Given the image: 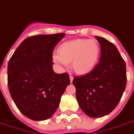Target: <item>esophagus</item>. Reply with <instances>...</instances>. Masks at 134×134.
Here are the masks:
<instances>
[{
  "label": "esophagus",
  "instance_id": "1",
  "mask_svg": "<svg viewBox=\"0 0 134 134\" xmlns=\"http://www.w3.org/2000/svg\"><path fill=\"white\" fill-rule=\"evenodd\" d=\"M73 79H74V77H73V76H72V75H70V82H71V83H72Z\"/></svg>",
  "mask_w": 134,
  "mask_h": 134
}]
</instances>
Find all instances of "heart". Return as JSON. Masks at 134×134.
I'll return each instance as SVG.
<instances>
[{
    "instance_id": "b5f03b06",
    "label": "heart",
    "mask_w": 134,
    "mask_h": 134,
    "mask_svg": "<svg viewBox=\"0 0 134 134\" xmlns=\"http://www.w3.org/2000/svg\"><path fill=\"white\" fill-rule=\"evenodd\" d=\"M58 53L53 54V62L67 67L72 62V68L78 75H85L95 67L100 54V47L94 40L78 39L62 43Z\"/></svg>"
}]
</instances>
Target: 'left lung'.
I'll return each instance as SVG.
<instances>
[{"label":"left lung","mask_w":134,"mask_h":134,"mask_svg":"<svg viewBox=\"0 0 134 134\" xmlns=\"http://www.w3.org/2000/svg\"><path fill=\"white\" fill-rule=\"evenodd\" d=\"M95 37L101 47L99 62L89 73L75 77L72 83L82 111L90 117L100 118L119 102L126 85V67L114 44L102 37Z\"/></svg>","instance_id":"obj_1"}]
</instances>
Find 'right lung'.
Returning a JSON list of instances; mask_svg holds the SVG:
<instances>
[{
    "mask_svg": "<svg viewBox=\"0 0 134 134\" xmlns=\"http://www.w3.org/2000/svg\"><path fill=\"white\" fill-rule=\"evenodd\" d=\"M64 33L39 35L24 40L8 64L9 92L20 111L34 121L54 114L70 80L52 69V52Z\"/></svg>",
    "mask_w": 134,
    "mask_h": 134,
    "instance_id": "right-lung-1",
    "label": "right lung"
}]
</instances>
